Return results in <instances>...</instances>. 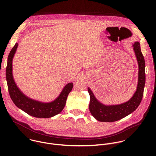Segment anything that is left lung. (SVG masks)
<instances>
[{
  "label": "left lung",
  "instance_id": "1",
  "mask_svg": "<svg viewBox=\"0 0 156 156\" xmlns=\"http://www.w3.org/2000/svg\"><path fill=\"white\" fill-rule=\"evenodd\" d=\"M132 46L138 63V81L136 91L128 101L118 105L103 104L96 98L91 89L87 87L90 96V111L91 115L99 122H113L119 120L134 112L141 103L146 81L145 61L140 42H135Z\"/></svg>",
  "mask_w": 156,
  "mask_h": 156
}]
</instances>
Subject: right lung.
Segmentation results:
<instances>
[{"label": "right lung", "mask_w": 156, "mask_h": 156, "mask_svg": "<svg viewBox=\"0 0 156 156\" xmlns=\"http://www.w3.org/2000/svg\"><path fill=\"white\" fill-rule=\"evenodd\" d=\"M18 44L16 43L7 59L6 80L10 96L15 105L28 115L36 118H50L60 113L63 109L69 94L73 88V83L66 84L58 96L50 102H43L25 95L15 82L12 72V62Z\"/></svg>", "instance_id": "right-lung-1"}]
</instances>
